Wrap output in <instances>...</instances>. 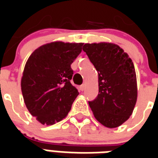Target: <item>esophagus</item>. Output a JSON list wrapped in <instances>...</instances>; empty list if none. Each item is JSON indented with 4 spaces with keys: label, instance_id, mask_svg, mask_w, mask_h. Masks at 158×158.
Here are the masks:
<instances>
[{
    "label": "esophagus",
    "instance_id": "obj_1",
    "mask_svg": "<svg viewBox=\"0 0 158 158\" xmlns=\"http://www.w3.org/2000/svg\"><path fill=\"white\" fill-rule=\"evenodd\" d=\"M85 89V85H82L79 86V89H80L81 91H84Z\"/></svg>",
    "mask_w": 158,
    "mask_h": 158
}]
</instances>
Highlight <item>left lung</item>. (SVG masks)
Instances as JSON below:
<instances>
[{"label":"left lung","instance_id":"obj_1","mask_svg":"<svg viewBox=\"0 0 158 158\" xmlns=\"http://www.w3.org/2000/svg\"><path fill=\"white\" fill-rule=\"evenodd\" d=\"M83 51L98 72L99 93L89 102V107L102 125L117 128L131 116L137 101L134 63L121 47L113 43H87Z\"/></svg>","mask_w":158,"mask_h":158}]
</instances>
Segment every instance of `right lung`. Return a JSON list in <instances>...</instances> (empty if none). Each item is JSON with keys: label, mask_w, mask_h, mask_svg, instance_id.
<instances>
[{"label": "right lung", "mask_w": 158, "mask_h": 158, "mask_svg": "<svg viewBox=\"0 0 158 158\" xmlns=\"http://www.w3.org/2000/svg\"><path fill=\"white\" fill-rule=\"evenodd\" d=\"M84 43L51 42L37 48L26 62L21 89L29 112L42 124L52 125L66 118L79 95L70 80L71 64Z\"/></svg>", "instance_id": "right-lung-1"}]
</instances>
